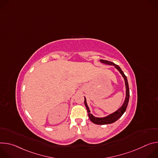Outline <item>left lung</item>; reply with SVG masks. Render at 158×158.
I'll return each instance as SVG.
<instances>
[{
  "label": "left lung",
  "instance_id": "obj_1",
  "mask_svg": "<svg viewBox=\"0 0 158 158\" xmlns=\"http://www.w3.org/2000/svg\"><path fill=\"white\" fill-rule=\"evenodd\" d=\"M100 61L102 63H104L105 64H108V65H114L116 68L119 71V73L121 74V75L123 76V77H124V81H125V84H126V99L125 101L123 104V106L116 112H114V113H112L106 117L104 118H96L94 117L92 114H91V112H90L89 108L86 102V99L84 98V104L86 107L87 110V113H88V116L89 117L90 120H91L93 123L96 124H111L113 123L114 122H116L118 119H119L122 116L123 114L124 113V112L126 110V108L127 107L128 105V102H129V85H128V82H127V79L126 76H125V74H124L123 71L121 70V69L120 68V67L116 64H115L114 63L110 61H108V60H102L101 59Z\"/></svg>",
  "mask_w": 158,
  "mask_h": 158
}]
</instances>
